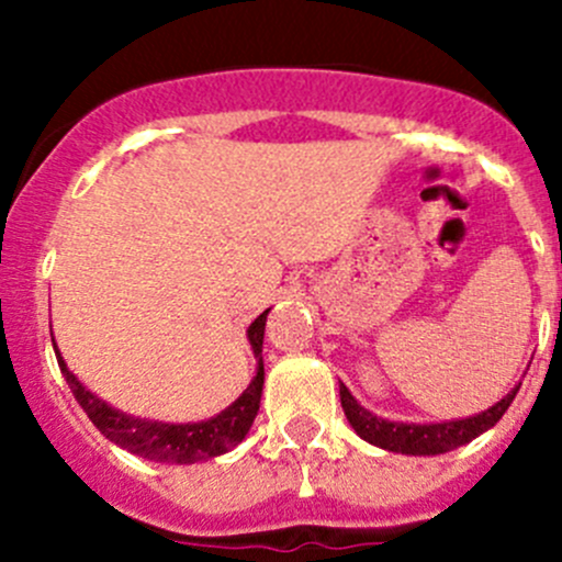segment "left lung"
Wrapping results in <instances>:
<instances>
[{"instance_id": "obj_1", "label": "left lung", "mask_w": 562, "mask_h": 562, "mask_svg": "<svg viewBox=\"0 0 562 562\" xmlns=\"http://www.w3.org/2000/svg\"><path fill=\"white\" fill-rule=\"evenodd\" d=\"M519 386H522V383H519ZM519 386L508 391V394L503 396L501 402H495L490 411L440 424H402L375 416V413H370L367 407H361L359 402H356V396L345 389V383H339V400H342V411L345 416H348L350 427H353L356 435L364 438L367 443L378 446V449L396 451V454L432 457L459 449V446L470 443V440L479 438V435L486 432L490 427H495L503 418V413L508 411V405L514 402V396H517Z\"/></svg>"}]
</instances>
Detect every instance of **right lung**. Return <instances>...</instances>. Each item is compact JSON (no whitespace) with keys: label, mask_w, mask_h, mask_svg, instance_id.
<instances>
[{"label":"right lung","mask_w":562,"mask_h":562,"mask_svg":"<svg viewBox=\"0 0 562 562\" xmlns=\"http://www.w3.org/2000/svg\"><path fill=\"white\" fill-rule=\"evenodd\" d=\"M266 315H269V310L255 317L252 326L247 328L249 345H252V353L255 359H258V372H255L252 383L241 391V396L234 405H228L214 418H206V422L198 424L146 422V418H135L116 411V407H111L108 402L100 400V396H94L87 386H81L78 378L67 370L65 359H61L56 345L54 350L61 375H65L72 396H76L78 405L83 407V413L92 418L94 427H98L111 443L122 446V449H127L130 454L135 457L155 459V462L192 464L236 449V446L245 440L249 427H252L255 416H258L260 394H263V356L260 353H263Z\"/></svg>","instance_id":"add662e5"}]
</instances>
